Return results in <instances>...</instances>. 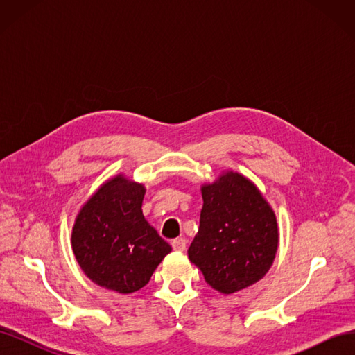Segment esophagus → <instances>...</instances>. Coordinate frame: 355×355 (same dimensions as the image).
Segmentation results:
<instances>
[{
  "label": "esophagus",
  "mask_w": 355,
  "mask_h": 355,
  "mask_svg": "<svg viewBox=\"0 0 355 355\" xmlns=\"http://www.w3.org/2000/svg\"><path fill=\"white\" fill-rule=\"evenodd\" d=\"M171 247H173V250L176 252H184L187 249V240L185 239H175L173 241H171Z\"/></svg>",
  "instance_id": "1"
}]
</instances>
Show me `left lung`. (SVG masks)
Returning a JSON list of instances; mask_svg holds the SVG:
<instances>
[{"label": "left lung", "mask_w": 355, "mask_h": 355, "mask_svg": "<svg viewBox=\"0 0 355 355\" xmlns=\"http://www.w3.org/2000/svg\"><path fill=\"white\" fill-rule=\"evenodd\" d=\"M200 228L188 257L207 284L231 295L270 271L278 247L275 213L261 191L240 173L227 171L202 185Z\"/></svg>", "instance_id": "1"}]
</instances>
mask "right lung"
<instances>
[{
  "instance_id": "1",
  "label": "right lung",
  "mask_w": 355,
  "mask_h": 355,
  "mask_svg": "<svg viewBox=\"0 0 355 355\" xmlns=\"http://www.w3.org/2000/svg\"><path fill=\"white\" fill-rule=\"evenodd\" d=\"M145 187L123 175L110 179L84 204L72 228V250L93 283L133 293L151 280L167 241L142 213Z\"/></svg>"
}]
</instances>
